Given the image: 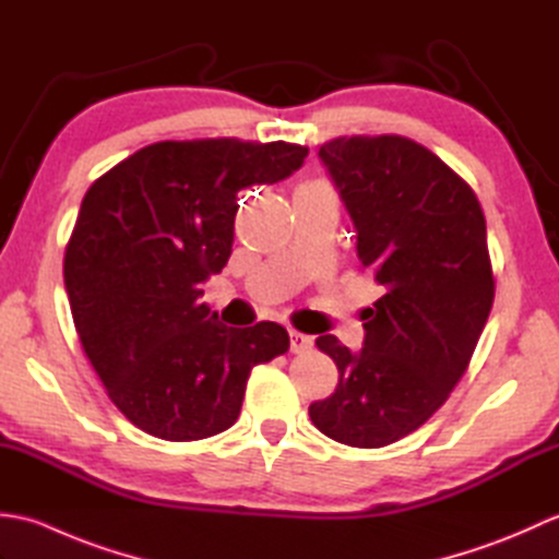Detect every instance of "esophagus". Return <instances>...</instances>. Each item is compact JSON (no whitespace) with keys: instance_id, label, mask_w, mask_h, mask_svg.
Listing matches in <instances>:
<instances>
[{"instance_id":"1","label":"esophagus","mask_w":559,"mask_h":559,"mask_svg":"<svg viewBox=\"0 0 559 559\" xmlns=\"http://www.w3.org/2000/svg\"><path fill=\"white\" fill-rule=\"evenodd\" d=\"M314 346V338L300 334V331H290V350L293 353H305Z\"/></svg>"}]
</instances>
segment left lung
Returning a JSON list of instances; mask_svg holds the SVG:
<instances>
[{
    "label": "left lung",
    "instance_id": "1",
    "mask_svg": "<svg viewBox=\"0 0 559 559\" xmlns=\"http://www.w3.org/2000/svg\"><path fill=\"white\" fill-rule=\"evenodd\" d=\"M319 160L382 298L365 312L360 350L317 338L338 386L310 418L341 444L377 449L418 430L466 372L495 300L488 230L473 189L411 139H336Z\"/></svg>",
    "mask_w": 559,
    "mask_h": 559
}]
</instances>
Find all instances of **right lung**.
Listing matches in <instances>:
<instances>
[{
    "instance_id": "right-lung-1",
    "label": "right lung",
    "mask_w": 559,
    "mask_h": 559,
    "mask_svg": "<svg viewBox=\"0 0 559 559\" xmlns=\"http://www.w3.org/2000/svg\"><path fill=\"white\" fill-rule=\"evenodd\" d=\"M305 146L160 141L91 185L64 254L76 334L129 423L168 442L237 420L249 372L290 346L276 322L233 329L199 298L228 264L237 192L302 168Z\"/></svg>"
}]
</instances>
